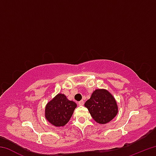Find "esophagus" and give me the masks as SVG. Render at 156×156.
Wrapping results in <instances>:
<instances>
[{"label": "esophagus", "instance_id": "1", "mask_svg": "<svg viewBox=\"0 0 156 156\" xmlns=\"http://www.w3.org/2000/svg\"><path fill=\"white\" fill-rule=\"evenodd\" d=\"M78 105H80V106H82V105H84V101L83 100H80V101H79L78 102Z\"/></svg>", "mask_w": 156, "mask_h": 156}]
</instances>
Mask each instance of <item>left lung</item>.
<instances>
[{
  "label": "left lung",
  "instance_id": "obj_1",
  "mask_svg": "<svg viewBox=\"0 0 156 156\" xmlns=\"http://www.w3.org/2000/svg\"><path fill=\"white\" fill-rule=\"evenodd\" d=\"M84 106L92 118L100 124H106L113 119L118 113V106L114 98L105 89H96Z\"/></svg>",
  "mask_w": 156,
  "mask_h": 156
}]
</instances>
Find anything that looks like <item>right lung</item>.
I'll return each mask as SVG.
<instances>
[{
	"label": "right lung",
	"instance_id": "obj_1",
	"mask_svg": "<svg viewBox=\"0 0 156 156\" xmlns=\"http://www.w3.org/2000/svg\"><path fill=\"white\" fill-rule=\"evenodd\" d=\"M76 104L69 100L64 94H59L47 103L45 107V117L53 125H65L73 113Z\"/></svg>",
	"mask_w": 156,
	"mask_h": 156
}]
</instances>
